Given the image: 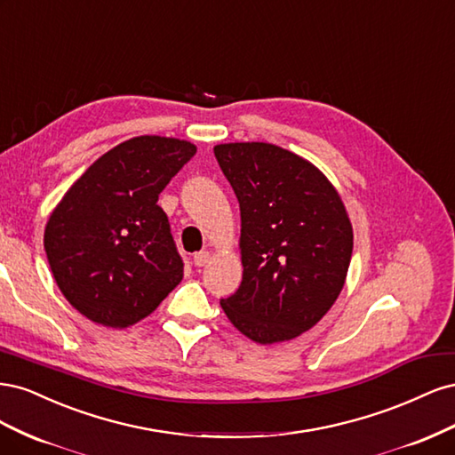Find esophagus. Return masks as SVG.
<instances>
[{"label":"esophagus","mask_w":455,"mask_h":455,"mask_svg":"<svg viewBox=\"0 0 455 455\" xmlns=\"http://www.w3.org/2000/svg\"><path fill=\"white\" fill-rule=\"evenodd\" d=\"M209 259H211V252H206V251H201L194 256V261H196L197 267H203V266L209 264Z\"/></svg>","instance_id":"1"}]
</instances>
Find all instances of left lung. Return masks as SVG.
I'll use <instances>...</instances> for the list:
<instances>
[{"mask_svg": "<svg viewBox=\"0 0 455 455\" xmlns=\"http://www.w3.org/2000/svg\"><path fill=\"white\" fill-rule=\"evenodd\" d=\"M241 209L239 291L220 301L261 346L319 323L346 284L353 226L332 182L307 159L267 142L214 146Z\"/></svg>", "mask_w": 455, "mask_h": 455, "instance_id": "obj_1", "label": "left lung"}]
</instances>
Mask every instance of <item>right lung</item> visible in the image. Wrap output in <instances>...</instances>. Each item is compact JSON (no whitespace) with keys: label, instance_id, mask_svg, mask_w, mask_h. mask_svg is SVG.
Here are the masks:
<instances>
[{"label":"right lung","instance_id":"1","mask_svg":"<svg viewBox=\"0 0 455 455\" xmlns=\"http://www.w3.org/2000/svg\"><path fill=\"white\" fill-rule=\"evenodd\" d=\"M196 151L180 139L134 136L96 159L54 206L44 235L49 266L89 321L127 328L182 281V258L157 201Z\"/></svg>","mask_w":455,"mask_h":455}]
</instances>
